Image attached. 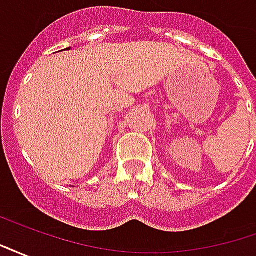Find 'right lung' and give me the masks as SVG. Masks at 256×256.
<instances>
[{
	"label": "right lung",
	"mask_w": 256,
	"mask_h": 256,
	"mask_svg": "<svg viewBox=\"0 0 256 256\" xmlns=\"http://www.w3.org/2000/svg\"><path fill=\"white\" fill-rule=\"evenodd\" d=\"M68 49H70V48H68Z\"/></svg>",
	"instance_id": "1"
}]
</instances>
